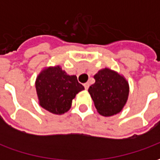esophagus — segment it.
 Wrapping results in <instances>:
<instances>
[{
  "instance_id": "34e87169",
  "label": "esophagus",
  "mask_w": 160,
  "mask_h": 160,
  "mask_svg": "<svg viewBox=\"0 0 160 160\" xmlns=\"http://www.w3.org/2000/svg\"><path fill=\"white\" fill-rule=\"evenodd\" d=\"M84 87H85V89H86V90H87V89L89 88V84L85 83V84H84Z\"/></svg>"
}]
</instances>
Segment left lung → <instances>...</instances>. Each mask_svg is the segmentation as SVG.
Returning <instances> with one entry per match:
<instances>
[{
    "label": "left lung",
    "mask_w": 160,
    "mask_h": 160,
    "mask_svg": "<svg viewBox=\"0 0 160 160\" xmlns=\"http://www.w3.org/2000/svg\"><path fill=\"white\" fill-rule=\"evenodd\" d=\"M95 83L88 92L97 111L104 117L119 113L127 103L129 85L123 75L111 68L100 69L94 75Z\"/></svg>",
    "instance_id": "8db88e82"
}]
</instances>
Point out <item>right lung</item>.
<instances>
[{
  "instance_id": "add662e5",
  "label": "right lung",
  "mask_w": 160,
  "mask_h": 160,
  "mask_svg": "<svg viewBox=\"0 0 160 160\" xmlns=\"http://www.w3.org/2000/svg\"><path fill=\"white\" fill-rule=\"evenodd\" d=\"M35 87L40 106L56 115L68 111L76 94L85 89L76 75L68 74L59 65L44 68L37 77Z\"/></svg>"
}]
</instances>
